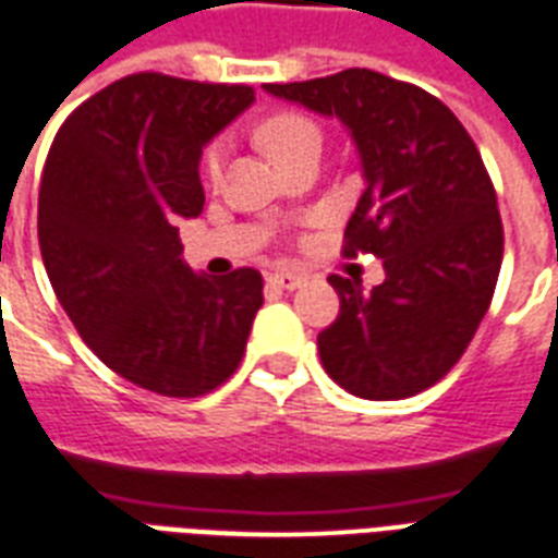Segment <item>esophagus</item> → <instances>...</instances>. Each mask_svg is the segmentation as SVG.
<instances>
[{
  "instance_id": "1",
  "label": "esophagus",
  "mask_w": 558,
  "mask_h": 558,
  "mask_svg": "<svg viewBox=\"0 0 558 558\" xmlns=\"http://www.w3.org/2000/svg\"><path fill=\"white\" fill-rule=\"evenodd\" d=\"M302 282H305V279L296 274H270V284H274V288H282V291H296Z\"/></svg>"
}]
</instances>
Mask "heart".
Here are the masks:
<instances>
[{
    "label": "heart",
    "mask_w": 558,
    "mask_h": 558,
    "mask_svg": "<svg viewBox=\"0 0 558 558\" xmlns=\"http://www.w3.org/2000/svg\"><path fill=\"white\" fill-rule=\"evenodd\" d=\"M258 140L265 142V148L284 168L293 166L305 154H319V148H323V131L317 128V122H311L308 116L302 113L270 116L258 128ZM223 162H227V142H209L206 150H203V174L209 180H218L220 171H223Z\"/></svg>",
    "instance_id": "obj_1"
}]
</instances>
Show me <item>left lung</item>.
<instances>
[{"label": "left lung", "instance_id": "left-lung-1", "mask_svg": "<svg viewBox=\"0 0 558 558\" xmlns=\"http://www.w3.org/2000/svg\"><path fill=\"white\" fill-rule=\"evenodd\" d=\"M265 93L343 122L366 185L343 253H375L387 274L369 293L361 279H328L340 314L317 338L323 369L369 401L427 390L472 343L500 274L504 227L481 150L439 98L373 69Z\"/></svg>", "mask_w": 558, "mask_h": 558}]
</instances>
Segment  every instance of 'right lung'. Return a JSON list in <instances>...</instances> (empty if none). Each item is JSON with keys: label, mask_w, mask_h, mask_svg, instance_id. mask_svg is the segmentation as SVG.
Listing matches in <instances>:
<instances>
[{"label": "right lung", "mask_w": 558, "mask_h": 558, "mask_svg": "<svg viewBox=\"0 0 558 558\" xmlns=\"http://www.w3.org/2000/svg\"><path fill=\"white\" fill-rule=\"evenodd\" d=\"M256 101L253 86L140 72L69 116L43 168L37 235L86 347L159 396L194 399L239 369L262 274H194L180 220L203 211L201 157Z\"/></svg>", "instance_id": "add662e5"}]
</instances>
